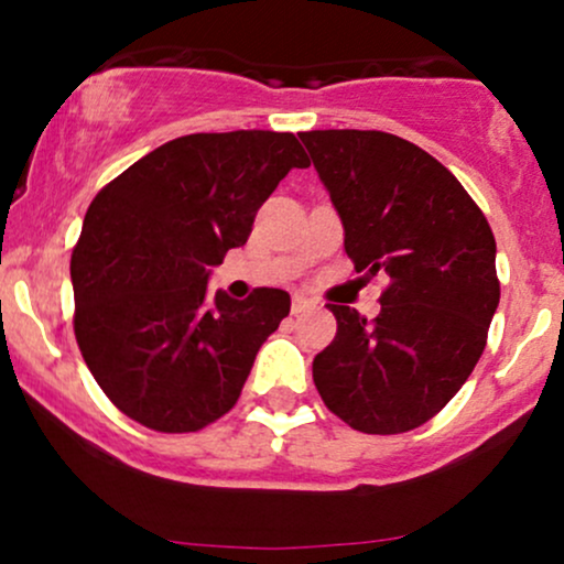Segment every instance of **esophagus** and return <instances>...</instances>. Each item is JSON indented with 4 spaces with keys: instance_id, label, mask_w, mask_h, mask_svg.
Wrapping results in <instances>:
<instances>
[{
    "instance_id": "esophagus-1",
    "label": "esophagus",
    "mask_w": 564,
    "mask_h": 564,
    "mask_svg": "<svg viewBox=\"0 0 564 564\" xmlns=\"http://www.w3.org/2000/svg\"><path fill=\"white\" fill-rule=\"evenodd\" d=\"M310 310H315V302L310 300V296H304V294L291 296V313L302 315V313H310Z\"/></svg>"
}]
</instances>
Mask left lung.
Here are the masks:
<instances>
[{"label": "left lung", "mask_w": 564, "mask_h": 564, "mask_svg": "<svg viewBox=\"0 0 564 564\" xmlns=\"http://www.w3.org/2000/svg\"><path fill=\"white\" fill-rule=\"evenodd\" d=\"M345 225L355 270L390 278L373 321L328 304L336 336L313 360L323 403L366 435L430 422L480 360L501 300L480 206L419 145L377 129L300 134Z\"/></svg>", "instance_id": "1"}]
</instances>
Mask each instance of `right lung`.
<instances>
[{"label": "right lung", "mask_w": 564, "mask_h": 564, "mask_svg": "<svg viewBox=\"0 0 564 564\" xmlns=\"http://www.w3.org/2000/svg\"><path fill=\"white\" fill-rule=\"evenodd\" d=\"M291 132L238 129L170 140L89 204L70 254L74 334L108 400L156 432H198L236 405L262 341L289 315L281 289L206 291L289 170Z\"/></svg>", "instance_id": "right-lung-1"}]
</instances>
